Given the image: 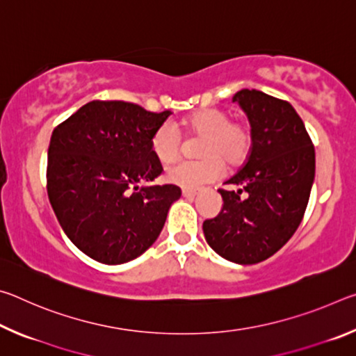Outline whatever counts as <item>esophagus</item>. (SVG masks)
<instances>
[{"instance_id":"34e87169","label":"esophagus","mask_w":356,"mask_h":356,"mask_svg":"<svg viewBox=\"0 0 356 356\" xmlns=\"http://www.w3.org/2000/svg\"><path fill=\"white\" fill-rule=\"evenodd\" d=\"M182 195H184V197H186V200H193V197L197 195V191L196 190H186V188H184L182 190Z\"/></svg>"}]
</instances>
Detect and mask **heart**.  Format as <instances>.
I'll return each instance as SVG.
<instances>
[{
	"instance_id": "b5f03b06",
	"label": "heart",
	"mask_w": 356,
	"mask_h": 356,
	"mask_svg": "<svg viewBox=\"0 0 356 356\" xmlns=\"http://www.w3.org/2000/svg\"><path fill=\"white\" fill-rule=\"evenodd\" d=\"M182 127L191 136H201L196 146L197 160L177 161L166 170L171 184L196 190L220 176L222 163L236 168L248 159L252 147V130L243 120H229L220 108H204L182 120ZM182 147V136L176 125L163 122L150 138V149L163 163L172 161Z\"/></svg>"
}]
</instances>
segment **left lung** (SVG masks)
Instances as JSON below:
<instances>
[{
  "mask_svg": "<svg viewBox=\"0 0 356 356\" xmlns=\"http://www.w3.org/2000/svg\"><path fill=\"white\" fill-rule=\"evenodd\" d=\"M248 116L252 147L236 176L220 188L222 209L202 225L215 252L227 261L262 262L297 231L316 174L314 146L301 118L286 100L256 89L232 97Z\"/></svg>",
  "mask_w": 356,
  "mask_h": 356,
  "instance_id": "obj_1",
  "label": "left lung"
}]
</instances>
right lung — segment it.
Returning <instances> with one entry per match:
<instances>
[{"label": "right lung", "instance_id": "add662e5", "mask_svg": "<svg viewBox=\"0 0 356 356\" xmlns=\"http://www.w3.org/2000/svg\"><path fill=\"white\" fill-rule=\"evenodd\" d=\"M171 111L122 100H92L53 130L47 191L72 243L94 261L118 265L141 256L182 191L144 185L163 168L150 149Z\"/></svg>", "mask_w": 356, "mask_h": 356}]
</instances>
